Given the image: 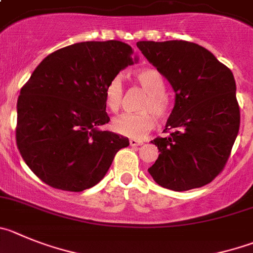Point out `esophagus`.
<instances>
[{
    "label": "esophagus",
    "mask_w": 253,
    "mask_h": 253,
    "mask_svg": "<svg viewBox=\"0 0 253 253\" xmlns=\"http://www.w3.org/2000/svg\"><path fill=\"white\" fill-rule=\"evenodd\" d=\"M129 144H130L131 147H138V145H142L143 143L140 142V140H136V139H129Z\"/></svg>",
    "instance_id": "1"
}]
</instances>
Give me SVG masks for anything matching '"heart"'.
I'll use <instances>...</instances> for the list:
<instances>
[{
	"instance_id": "1",
	"label": "heart",
	"mask_w": 253,
	"mask_h": 253,
	"mask_svg": "<svg viewBox=\"0 0 253 253\" xmlns=\"http://www.w3.org/2000/svg\"><path fill=\"white\" fill-rule=\"evenodd\" d=\"M135 80L147 92L142 110L135 114H123L111 123L117 134L131 139H140L154 126L155 117L166 119L172 111V100L167 94V83L157 69H142L135 73ZM104 103L111 113H118L123 103V85L119 78L110 80L104 91Z\"/></svg>"
}]
</instances>
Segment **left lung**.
Masks as SVG:
<instances>
[{
  "instance_id": "8db88e82",
  "label": "left lung",
  "mask_w": 253,
  "mask_h": 253,
  "mask_svg": "<svg viewBox=\"0 0 253 253\" xmlns=\"http://www.w3.org/2000/svg\"><path fill=\"white\" fill-rule=\"evenodd\" d=\"M138 48L175 92L166 138L148 169L159 185L175 192L199 188L223 170L240 129L232 71L207 48L188 41H139Z\"/></svg>"
}]
</instances>
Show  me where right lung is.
<instances>
[{
  "instance_id": "1",
  "label": "right lung",
  "mask_w": 253,
  "mask_h": 253,
  "mask_svg": "<svg viewBox=\"0 0 253 253\" xmlns=\"http://www.w3.org/2000/svg\"><path fill=\"white\" fill-rule=\"evenodd\" d=\"M122 41H86L46 56L17 100L16 144L25 163L52 188L81 192L100 182L129 139L108 124L104 91L134 64Z\"/></svg>"
}]
</instances>
